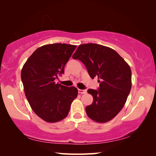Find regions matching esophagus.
<instances>
[{
  "label": "esophagus",
  "mask_w": 156,
  "mask_h": 156,
  "mask_svg": "<svg viewBox=\"0 0 156 156\" xmlns=\"http://www.w3.org/2000/svg\"><path fill=\"white\" fill-rule=\"evenodd\" d=\"M78 93L80 94H84L87 93V90H84V89H78Z\"/></svg>",
  "instance_id": "obj_1"
}]
</instances>
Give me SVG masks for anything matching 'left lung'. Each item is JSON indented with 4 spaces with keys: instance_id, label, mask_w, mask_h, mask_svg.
Masks as SVG:
<instances>
[{
    "instance_id": "obj_1",
    "label": "left lung",
    "mask_w": 156,
    "mask_h": 156,
    "mask_svg": "<svg viewBox=\"0 0 156 156\" xmlns=\"http://www.w3.org/2000/svg\"><path fill=\"white\" fill-rule=\"evenodd\" d=\"M72 58L83 62L91 78L100 80L98 90H87L94 100L86 107L87 114L97 122H109L122 109L130 93V67L115 50L95 43L79 45Z\"/></svg>"
}]
</instances>
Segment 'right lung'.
Here are the masks:
<instances>
[{"label":"right lung","mask_w":156,"mask_h":156,"mask_svg":"<svg viewBox=\"0 0 156 156\" xmlns=\"http://www.w3.org/2000/svg\"><path fill=\"white\" fill-rule=\"evenodd\" d=\"M76 48V45L65 43L42 46L31 55L21 71L25 96L31 109L47 122L67 117L78 96L77 88L54 82L58 76L64 73L65 65Z\"/></svg>","instance_id":"obj_1"}]
</instances>
